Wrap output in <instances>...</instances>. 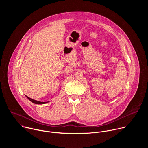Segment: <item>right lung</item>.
I'll use <instances>...</instances> for the list:
<instances>
[{"instance_id": "1", "label": "right lung", "mask_w": 148, "mask_h": 148, "mask_svg": "<svg viewBox=\"0 0 148 148\" xmlns=\"http://www.w3.org/2000/svg\"><path fill=\"white\" fill-rule=\"evenodd\" d=\"M26 97L31 101V102H32L33 103H36V104H45V103H47V102H49V101H47V102H40V101H36V100H34V99H32V98H29V97H27V96H26Z\"/></svg>"}]
</instances>
